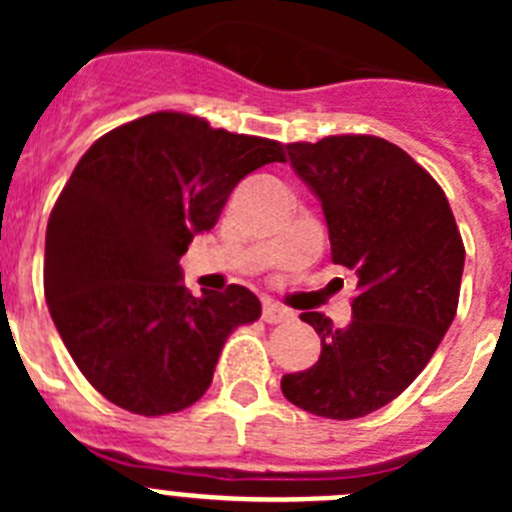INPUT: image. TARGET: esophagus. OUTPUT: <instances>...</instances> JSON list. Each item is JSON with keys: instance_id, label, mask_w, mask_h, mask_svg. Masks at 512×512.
I'll list each match as a JSON object with an SVG mask.
<instances>
[{"instance_id": "34e87169", "label": "esophagus", "mask_w": 512, "mask_h": 512, "mask_svg": "<svg viewBox=\"0 0 512 512\" xmlns=\"http://www.w3.org/2000/svg\"><path fill=\"white\" fill-rule=\"evenodd\" d=\"M261 318H264L266 323H284V320L295 318V312L287 310L284 305H277V302H266L264 310H261Z\"/></svg>"}]
</instances>
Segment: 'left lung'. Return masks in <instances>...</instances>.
Instances as JSON below:
<instances>
[{
  "instance_id": "left-lung-1",
  "label": "left lung",
  "mask_w": 512,
  "mask_h": 512,
  "mask_svg": "<svg viewBox=\"0 0 512 512\" xmlns=\"http://www.w3.org/2000/svg\"><path fill=\"white\" fill-rule=\"evenodd\" d=\"M287 153L323 207L330 259L356 274V297L346 328L302 312L320 359L284 374L282 392L320 418H364L436 354L459 305L464 243L436 179L390 140L330 135Z\"/></svg>"
}]
</instances>
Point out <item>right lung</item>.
<instances>
[{
	"label": "right lung",
	"instance_id": "right-lung-1",
	"mask_svg": "<svg viewBox=\"0 0 512 512\" xmlns=\"http://www.w3.org/2000/svg\"><path fill=\"white\" fill-rule=\"evenodd\" d=\"M284 161L277 140L153 112L94 143L45 230V302L94 390L130 413L200 400L225 338L261 315L241 284L194 297L179 259L215 228L243 176Z\"/></svg>",
	"mask_w": 512,
	"mask_h": 512
}]
</instances>
